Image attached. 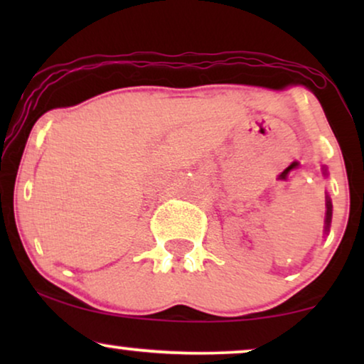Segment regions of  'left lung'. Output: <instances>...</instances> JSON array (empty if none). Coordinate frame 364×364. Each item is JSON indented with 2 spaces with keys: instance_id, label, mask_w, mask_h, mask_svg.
I'll list each match as a JSON object with an SVG mask.
<instances>
[{
  "instance_id": "8db88e82",
  "label": "left lung",
  "mask_w": 364,
  "mask_h": 364,
  "mask_svg": "<svg viewBox=\"0 0 364 364\" xmlns=\"http://www.w3.org/2000/svg\"><path fill=\"white\" fill-rule=\"evenodd\" d=\"M323 173L326 176V168L323 167ZM331 215H333V205H331V198L326 196V215H325V232H330V225H331Z\"/></svg>"
}]
</instances>
